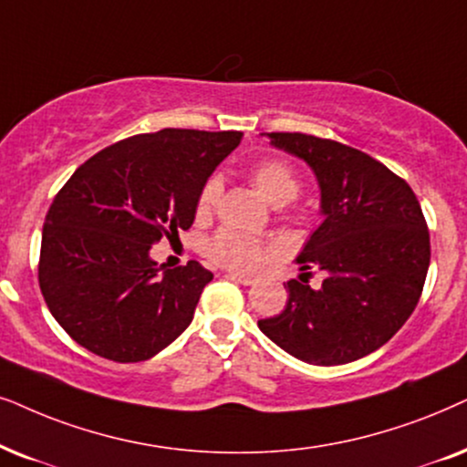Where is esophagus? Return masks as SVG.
Instances as JSON below:
<instances>
[{"label": "esophagus", "mask_w": 467, "mask_h": 467, "mask_svg": "<svg viewBox=\"0 0 467 467\" xmlns=\"http://www.w3.org/2000/svg\"><path fill=\"white\" fill-rule=\"evenodd\" d=\"M227 278H232V281L240 283V285H253V283H255V278L248 276V275H240V272H229Z\"/></svg>", "instance_id": "1"}]
</instances>
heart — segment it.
<instances>
[{"mask_svg": "<svg viewBox=\"0 0 467 467\" xmlns=\"http://www.w3.org/2000/svg\"><path fill=\"white\" fill-rule=\"evenodd\" d=\"M251 182L255 189L268 199L272 205H285L294 202L300 191L298 171L283 159H262L251 167ZM223 192L221 178H208L203 182L202 191L197 195V216H210L216 208ZM208 257L223 268H232L240 272H253L262 265L272 253L268 242L251 238L234 229H221L212 235L205 248Z\"/></svg>", "mask_w": 467, "mask_h": 467, "instance_id": "obj_1", "label": "heart"}]
</instances>
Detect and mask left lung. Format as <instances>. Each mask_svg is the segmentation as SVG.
<instances>
[{
	"label": "left lung",
	"mask_w": 467,
	"mask_h": 467,
	"mask_svg": "<svg viewBox=\"0 0 467 467\" xmlns=\"http://www.w3.org/2000/svg\"><path fill=\"white\" fill-rule=\"evenodd\" d=\"M278 150L313 169L322 192V225L296 262L289 300L257 326L308 365H345L389 343L419 305L431 244L420 203L405 180L379 161L332 139L264 132ZM327 272L323 287L304 281Z\"/></svg>",
	"instance_id": "obj_1"
}]
</instances>
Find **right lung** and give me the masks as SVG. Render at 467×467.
<instances>
[{
	"instance_id": "1",
	"label": "right lung",
	"mask_w": 467,
	"mask_h": 467,
	"mask_svg": "<svg viewBox=\"0 0 467 467\" xmlns=\"http://www.w3.org/2000/svg\"><path fill=\"white\" fill-rule=\"evenodd\" d=\"M240 139L238 130L145 132L70 175L47 212L38 283L78 345L107 360L141 362L189 328L212 272L199 262L159 268L150 248L192 225L203 182Z\"/></svg>"
}]
</instances>
